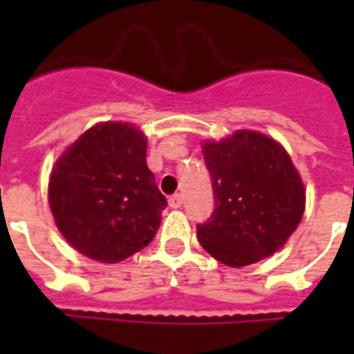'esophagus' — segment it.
<instances>
[{
    "mask_svg": "<svg viewBox=\"0 0 354 354\" xmlns=\"http://www.w3.org/2000/svg\"><path fill=\"white\" fill-rule=\"evenodd\" d=\"M182 204H183L182 194H172L171 198H169V205H171L172 209H178V207H182Z\"/></svg>",
    "mask_w": 354,
    "mask_h": 354,
    "instance_id": "obj_1",
    "label": "esophagus"
}]
</instances>
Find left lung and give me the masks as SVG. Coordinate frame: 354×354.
<instances>
[{"mask_svg": "<svg viewBox=\"0 0 354 354\" xmlns=\"http://www.w3.org/2000/svg\"><path fill=\"white\" fill-rule=\"evenodd\" d=\"M215 211L196 226L205 252L241 268L270 257L296 232L305 189L290 156L268 136L236 130L202 147Z\"/></svg>", "mask_w": 354, "mask_h": 354, "instance_id": "obj_1", "label": "left lung"}]
</instances>
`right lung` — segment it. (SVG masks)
I'll use <instances>...</instances> for the list:
<instances>
[{"mask_svg":"<svg viewBox=\"0 0 354 354\" xmlns=\"http://www.w3.org/2000/svg\"><path fill=\"white\" fill-rule=\"evenodd\" d=\"M49 205L64 239L86 257L119 263L143 250L167 198L147 167V138L128 122L86 130L57 160Z\"/></svg>","mask_w":354,"mask_h":354,"instance_id":"1","label":"right lung"}]
</instances>
